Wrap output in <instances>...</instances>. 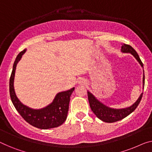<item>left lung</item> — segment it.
Returning <instances> with one entry per match:
<instances>
[{"instance_id": "1", "label": "left lung", "mask_w": 152, "mask_h": 152, "mask_svg": "<svg viewBox=\"0 0 152 152\" xmlns=\"http://www.w3.org/2000/svg\"><path fill=\"white\" fill-rule=\"evenodd\" d=\"M121 51L123 53H131L133 56H134L140 65L142 67L143 64L141 61V58H140L139 54H137L135 50L133 48L130 46V45L124 44L123 46H121ZM143 85H145V75H143ZM88 94V99L89 102V105L91 109L94 112L95 115H96L97 117L101 119L102 121L107 122V123H113V122L118 121L119 120L125 118L126 117L128 116L132 113L134 110L137 108L139 106L140 102H141L142 93L140 96L139 98L137 99V101L130 107L126 108H122V109H114V108H108L105 105H104L102 103L99 102L93 95L91 94L89 91H87Z\"/></svg>"}]
</instances>
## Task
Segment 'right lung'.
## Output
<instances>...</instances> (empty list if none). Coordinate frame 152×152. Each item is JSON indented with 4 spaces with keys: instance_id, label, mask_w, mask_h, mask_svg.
Masks as SVG:
<instances>
[{
    "instance_id": "1",
    "label": "right lung",
    "mask_w": 152,
    "mask_h": 152,
    "mask_svg": "<svg viewBox=\"0 0 152 152\" xmlns=\"http://www.w3.org/2000/svg\"><path fill=\"white\" fill-rule=\"evenodd\" d=\"M25 51L26 49H24L18 54L13 63V70L10 80V94L11 101L15 109L20 113L22 118L31 125L40 129L56 128L63 124L66 120L69 110L70 96L74 91V87L66 91L58 93L53 103L42 109H31L22 104L15 94L13 80L17 63Z\"/></svg>"
}]
</instances>
